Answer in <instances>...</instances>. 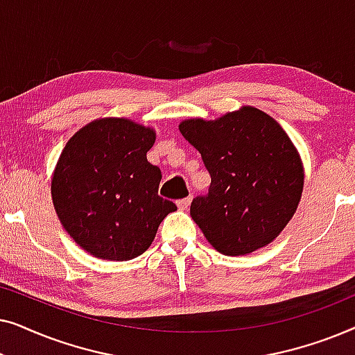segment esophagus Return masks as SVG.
Instances as JSON below:
<instances>
[{"label":"esophagus","instance_id":"esophagus-1","mask_svg":"<svg viewBox=\"0 0 355 355\" xmlns=\"http://www.w3.org/2000/svg\"><path fill=\"white\" fill-rule=\"evenodd\" d=\"M191 202H192V198H191V197H187V198H181V200H178V207H179V210H187L189 205H191Z\"/></svg>","mask_w":355,"mask_h":355}]
</instances>
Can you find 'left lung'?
<instances>
[{
    "label": "left lung",
    "instance_id": "left-lung-1",
    "mask_svg": "<svg viewBox=\"0 0 355 355\" xmlns=\"http://www.w3.org/2000/svg\"><path fill=\"white\" fill-rule=\"evenodd\" d=\"M179 130L202 155L211 178L191 216L225 255H245L273 242L297 210L304 166L276 121L254 106L215 121H182Z\"/></svg>",
    "mask_w": 355,
    "mask_h": 355
}]
</instances>
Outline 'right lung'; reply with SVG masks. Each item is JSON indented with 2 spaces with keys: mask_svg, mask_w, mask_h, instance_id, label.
<instances>
[{
  "mask_svg": "<svg viewBox=\"0 0 355 355\" xmlns=\"http://www.w3.org/2000/svg\"><path fill=\"white\" fill-rule=\"evenodd\" d=\"M155 130L125 118L95 119L72 135L51 178L56 215L96 259L125 261L152 245L178 210L158 196L162 171L148 163Z\"/></svg>",
  "mask_w": 355,
  "mask_h": 355,
  "instance_id": "right-lung-1",
  "label": "right lung"
}]
</instances>
